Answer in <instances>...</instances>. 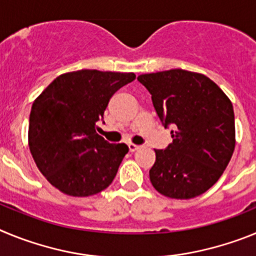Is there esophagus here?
I'll return each mask as SVG.
<instances>
[{
    "mask_svg": "<svg viewBox=\"0 0 256 256\" xmlns=\"http://www.w3.org/2000/svg\"><path fill=\"white\" fill-rule=\"evenodd\" d=\"M128 148H130V152H134V151H137L140 148V146H137V144H128Z\"/></svg>",
    "mask_w": 256,
    "mask_h": 256,
    "instance_id": "34e87169",
    "label": "esophagus"
}]
</instances>
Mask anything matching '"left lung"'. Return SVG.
I'll list each match as a JSON object with an SVG mask.
<instances>
[{
	"label": "left lung",
	"instance_id": "left-lung-1",
	"mask_svg": "<svg viewBox=\"0 0 256 256\" xmlns=\"http://www.w3.org/2000/svg\"><path fill=\"white\" fill-rule=\"evenodd\" d=\"M138 82L151 94L173 142L155 150L150 169L154 188L172 198H192L220 178L234 150V106L204 74L182 69L142 74Z\"/></svg>",
	"mask_w": 256,
	"mask_h": 256
}]
</instances>
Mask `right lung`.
I'll return each instance as SVG.
<instances>
[{
    "label": "right lung",
    "instance_id": "obj_1",
    "mask_svg": "<svg viewBox=\"0 0 256 256\" xmlns=\"http://www.w3.org/2000/svg\"><path fill=\"white\" fill-rule=\"evenodd\" d=\"M133 73L82 69L61 74L36 98L29 116V148L40 173L66 195H96L112 182L128 152L96 133L112 94Z\"/></svg>",
    "mask_w": 256,
    "mask_h": 256
}]
</instances>
